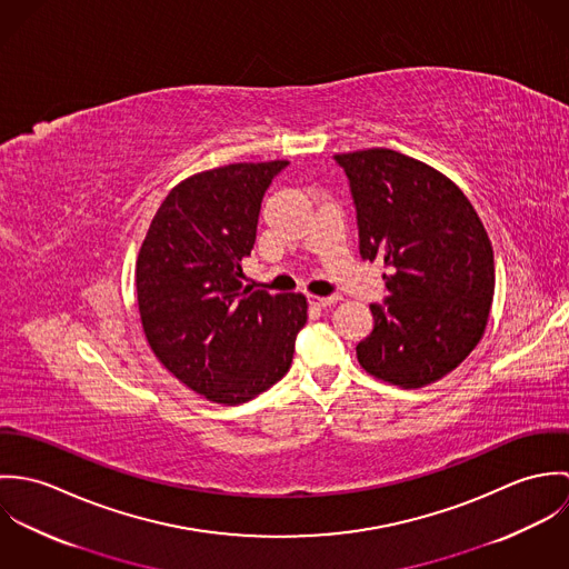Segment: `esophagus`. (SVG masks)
Returning <instances> with one entry per match:
<instances>
[{"mask_svg":"<svg viewBox=\"0 0 569 569\" xmlns=\"http://www.w3.org/2000/svg\"><path fill=\"white\" fill-rule=\"evenodd\" d=\"M341 300V296H326V298H320V296H311L309 298V302L313 305V307H318V309H326V307H332L335 302H339Z\"/></svg>","mask_w":569,"mask_h":569,"instance_id":"1","label":"esophagus"}]
</instances>
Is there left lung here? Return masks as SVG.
Masks as SVG:
<instances>
[{
  "label": "left lung",
  "instance_id": "obj_1",
  "mask_svg": "<svg viewBox=\"0 0 569 569\" xmlns=\"http://www.w3.org/2000/svg\"><path fill=\"white\" fill-rule=\"evenodd\" d=\"M348 177L359 253L383 260L388 296L357 343L361 368L399 388H422L458 368L485 335L495 291L487 230L442 172L390 149L332 158Z\"/></svg>",
  "mask_w": 569,
  "mask_h": 569
}]
</instances>
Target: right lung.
Segmentation results:
<instances>
[{"instance_id":"add662e5","label":"right lung","mask_w":569,"mask_h":569,"mask_svg":"<svg viewBox=\"0 0 569 569\" xmlns=\"http://www.w3.org/2000/svg\"><path fill=\"white\" fill-rule=\"evenodd\" d=\"M289 162L230 163L188 177L156 212L138 256L151 350L183 386L239 406L280 381L307 325L302 293L243 289L260 203Z\"/></svg>"}]
</instances>
